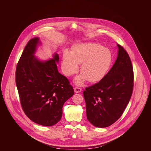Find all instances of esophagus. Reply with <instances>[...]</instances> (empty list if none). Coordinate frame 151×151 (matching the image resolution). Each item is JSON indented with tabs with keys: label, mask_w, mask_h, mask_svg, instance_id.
Listing matches in <instances>:
<instances>
[{
	"label": "esophagus",
	"mask_w": 151,
	"mask_h": 151,
	"mask_svg": "<svg viewBox=\"0 0 151 151\" xmlns=\"http://www.w3.org/2000/svg\"><path fill=\"white\" fill-rule=\"evenodd\" d=\"M74 91L75 93H80L81 91V88H80L79 87H75Z\"/></svg>",
	"instance_id": "esophagus-1"
}]
</instances>
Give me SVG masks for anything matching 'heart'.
<instances>
[{
    "mask_svg": "<svg viewBox=\"0 0 151 151\" xmlns=\"http://www.w3.org/2000/svg\"><path fill=\"white\" fill-rule=\"evenodd\" d=\"M113 62L111 51L96 43H79L74 46L71 53L65 51L62 63L65 75L70 76L78 71L81 72L75 81L82 84L86 80L97 83L104 79L109 72Z\"/></svg>",
    "mask_w": 151,
    "mask_h": 151,
    "instance_id": "b5f03b06",
    "label": "heart"
}]
</instances>
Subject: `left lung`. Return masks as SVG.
Here are the masks:
<instances>
[{
	"label": "left lung",
	"mask_w": 151,
	"mask_h": 151,
	"mask_svg": "<svg viewBox=\"0 0 151 151\" xmlns=\"http://www.w3.org/2000/svg\"><path fill=\"white\" fill-rule=\"evenodd\" d=\"M118 56L106 76L83 92L88 120L96 127L110 126L122 115L134 86V72L129 55L117 44Z\"/></svg>",
	"instance_id": "8db88e82"
}]
</instances>
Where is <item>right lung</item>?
<instances>
[{"label":"right lung","mask_w":151,"mask_h":151,"mask_svg":"<svg viewBox=\"0 0 151 151\" xmlns=\"http://www.w3.org/2000/svg\"><path fill=\"white\" fill-rule=\"evenodd\" d=\"M41 43L35 37L27 44L16 67V84L25 114L35 123L51 126L60 120L63 106L74 91L58 71V54L47 60L35 55Z\"/></svg>","instance_id":"right-lung-1"}]
</instances>
